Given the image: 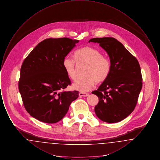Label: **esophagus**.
<instances>
[{
    "label": "esophagus",
    "instance_id": "34e87169",
    "mask_svg": "<svg viewBox=\"0 0 160 160\" xmlns=\"http://www.w3.org/2000/svg\"><path fill=\"white\" fill-rule=\"evenodd\" d=\"M79 96L82 97H88L89 96V94L88 93H82V92H80L79 93Z\"/></svg>",
    "mask_w": 160,
    "mask_h": 160
}]
</instances>
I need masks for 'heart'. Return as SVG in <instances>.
Segmentation results:
<instances>
[{"label":"heart","mask_w":160,"mask_h":160,"mask_svg":"<svg viewBox=\"0 0 160 160\" xmlns=\"http://www.w3.org/2000/svg\"><path fill=\"white\" fill-rule=\"evenodd\" d=\"M74 57L78 65H88L84 73L86 77L73 86L76 90L89 91L96 83H101L107 78L111 69V63L98 50L89 46L83 47L77 50ZM63 67L68 76L76 82L77 76L75 60L70 58H65L63 61Z\"/></svg>","instance_id":"1"}]
</instances>
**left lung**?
<instances>
[{
	"label": "left lung",
	"mask_w": 160,
	"mask_h": 160,
	"mask_svg": "<svg viewBox=\"0 0 160 160\" xmlns=\"http://www.w3.org/2000/svg\"><path fill=\"white\" fill-rule=\"evenodd\" d=\"M108 54L111 69L106 80L97 91L99 102L95 112L101 121L120 122L134 110L142 88V76L137 59L121 42L112 37L92 38Z\"/></svg>",
	"instance_id": "8db88e82"
}]
</instances>
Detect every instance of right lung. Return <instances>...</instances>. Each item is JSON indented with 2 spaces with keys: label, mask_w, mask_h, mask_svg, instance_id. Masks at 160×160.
Returning <instances> with one entry per match:
<instances>
[{
  "label": "right lung",
  "mask_w": 160,
  "mask_h": 160,
  "mask_svg": "<svg viewBox=\"0 0 160 160\" xmlns=\"http://www.w3.org/2000/svg\"><path fill=\"white\" fill-rule=\"evenodd\" d=\"M78 40L47 38L24 60L18 89L23 105L31 116L47 123L59 122L68 112L78 92L66 91L71 84L63 61Z\"/></svg>",
  "instance_id": "obj_1"
}]
</instances>
